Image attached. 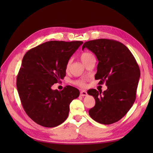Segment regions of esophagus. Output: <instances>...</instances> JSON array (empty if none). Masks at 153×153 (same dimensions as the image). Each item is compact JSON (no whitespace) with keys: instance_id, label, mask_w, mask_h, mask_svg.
I'll list each match as a JSON object with an SVG mask.
<instances>
[{"instance_id":"1","label":"esophagus","mask_w":153,"mask_h":153,"mask_svg":"<svg viewBox=\"0 0 153 153\" xmlns=\"http://www.w3.org/2000/svg\"><path fill=\"white\" fill-rule=\"evenodd\" d=\"M80 95H81L82 96H87V91H84V90H82V91H80Z\"/></svg>"}]
</instances>
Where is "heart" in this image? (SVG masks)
<instances>
[{"mask_svg": "<svg viewBox=\"0 0 153 153\" xmlns=\"http://www.w3.org/2000/svg\"><path fill=\"white\" fill-rule=\"evenodd\" d=\"M93 57V55H92L91 53L89 52H83L81 55H80V59L82 60V61L83 62V63L85 62L88 59H89L90 58ZM70 64H71V61L70 60H69V61H68L67 64H66V69H68L69 66H70ZM75 84L77 85H79V86H81V87H84L85 86V82L84 80H76L75 81Z\"/></svg>", "mask_w": 153, "mask_h": 153, "instance_id": "b5f03b06", "label": "heart"}]
</instances>
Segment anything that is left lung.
Masks as SVG:
<instances>
[{
    "instance_id": "1",
    "label": "left lung",
    "mask_w": 153,
    "mask_h": 153,
    "mask_svg": "<svg viewBox=\"0 0 153 153\" xmlns=\"http://www.w3.org/2000/svg\"><path fill=\"white\" fill-rule=\"evenodd\" d=\"M87 48L98 59L96 80L105 82L107 89H92L87 93L95 99V106L89 110L91 117L103 124H111L121 119L131 108L140 76V68L129 50L121 42L98 39L85 42Z\"/></svg>"
}]
</instances>
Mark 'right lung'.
Returning a JSON list of instances; mask_svg holds the SVG:
<instances>
[{
  "label": "right lung",
  "instance_id": "1",
  "mask_svg": "<svg viewBox=\"0 0 153 153\" xmlns=\"http://www.w3.org/2000/svg\"><path fill=\"white\" fill-rule=\"evenodd\" d=\"M82 44L80 41H50L25 54L16 87L23 108L36 123L53 128L68 118L69 105L80 91L70 85L61 91L52 90V86L66 76L68 61Z\"/></svg>",
  "mask_w": 153,
  "mask_h": 153
}]
</instances>
